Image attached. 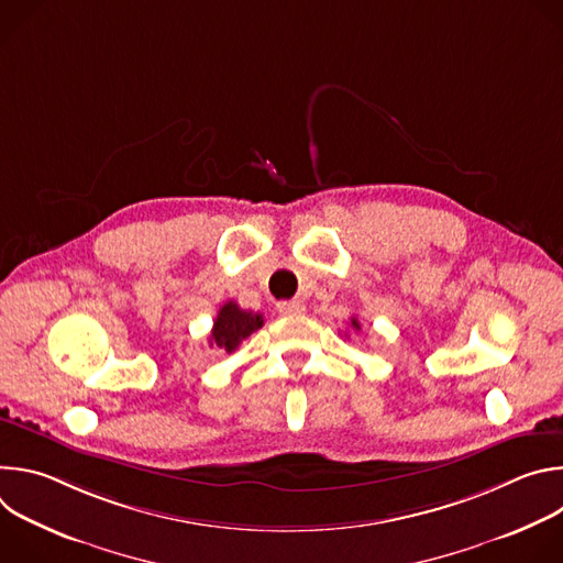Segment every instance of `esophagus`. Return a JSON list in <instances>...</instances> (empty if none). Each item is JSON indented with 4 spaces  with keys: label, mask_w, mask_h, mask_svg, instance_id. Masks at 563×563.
I'll use <instances>...</instances> for the list:
<instances>
[{
    "label": "esophagus",
    "mask_w": 563,
    "mask_h": 563,
    "mask_svg": "<svg viewBox=\"0 0 563 563\" xmlns=\"http://www.w3.org/2000/svg\"><path fill=\"white\" fill-rule=\"evenodd\" d=\"M280 313H302L305 311V302L302 300H283L276 305Z\"/></svg>",
    "instance_id": "esophagus-1"
}]
</instances>
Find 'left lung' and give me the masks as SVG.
<instances>
[{
  "label": "left lung",
  "instance_id": "left-lung-1",
  "mask_svg": "<svg viewBox=\"0 0 563 563\" xmlns=\"http://www.w3.org/2000/svg\"><path fill=\"white\" fill-rule=\"evenodd\" d=\"M350 325H352V328H354L356 332L361 330V323H358V320H356V318H352V320H350Z\"/></svg>",
  "mask_w": 563,
  "mask_h": 563
}]
</instances>
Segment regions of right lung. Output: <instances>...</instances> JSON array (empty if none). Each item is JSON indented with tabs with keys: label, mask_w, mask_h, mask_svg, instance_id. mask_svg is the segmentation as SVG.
<instances>
[{
	"label": "right lung",
	"mask_w": 563,
	"mask_h": 563,
	"mask_svg": "<svg viewBox=\"0 0 563 563\" xmlns=\"http://www.w3.org/2000/svg\"><path fill=\"white\" fill-rule=\"evenodd\" d=\"M263 313L240 309L233 300L224 302L213 320V330L209 336L211 347H218L227 354H233L256 330L263 328Z\"/></svg>",
	"instance_id": "1"
}]
</instances>
